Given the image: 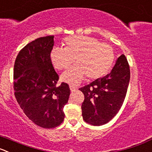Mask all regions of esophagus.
I'll return each mask as SVG.
<instances>
[{"label": "esophagus", "instance_id": "esophagus-1", "mask_svg": "<svg viewBox=\"0 0 152 152\" xmlns=\"http://www.w3.org/2000/svg\"><path fill=\"white\" fill-rule=\"evenodd\" d=\"M69 88H70V91H71L72 92L75 91L77 89V88L75 87V86H69Z\"/></svg>", "mask_w": 152, "mask_h": 152}]
</instances>
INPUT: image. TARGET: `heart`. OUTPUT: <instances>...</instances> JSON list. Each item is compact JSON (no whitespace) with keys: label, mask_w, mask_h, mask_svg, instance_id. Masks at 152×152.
Segmentation results:
<instances>
[{"label":"heart","mask_w":152,"mask_h":152,"mask_svg":"<svg viewBox=\"0 0 152 152\" xmlns=\"http://www.w3.org/2000/svg\"><path fill=\"white\" fill-rule=\"evenodd\" d=\"M64 48L55 47L50 52V60L55 69L63 70L76 64L61 75V80L70 85L80 83L85 77L100 79L108 73L115 59L113 49L98 39L83 35H73L64 39Z\"/></svg>","instance_id":"b5f03b06"}]
</instances>
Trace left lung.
<instances>
[{"mask_svg": "<svg viewBox=\"0 0 152 152\" xmlns=\"http://www.w3.org/2000/svg\"><path fill=\"white\" fill-rule=\"evenodd\" d=\"M130 72L124 55L118 57L110 73L80 88L85 96L82 115L88 124L100 126L116 115L125 99Z\"/></svg>", "mask_w": 152, "mask_h": 152, "instance_id": "1", "label": "left lung"}]
</instances>
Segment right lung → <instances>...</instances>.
<instances>
[{
  "instance_id": "1",
  "label": "right lung",
  "mask_w": 152,
  "mask_h": 152,
  "mask_svg": "<svg viewBox=\"0 0 152 152\" xmlns=\"http://www.w3.org/2000/svg\"><path fill=\"white\" fill-rule=\"evenodd\" d=\"M54 36L39 37L18 52L13 70L17 102L27 117L43 128H54L64 119V106L70 90L66 83L57 86L59 76L50 60Z\"/></svg>"
}]
</instances>
